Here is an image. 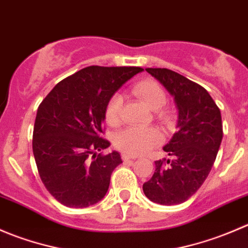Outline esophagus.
Listing matches in <instances>:
<instances>
[{
  "label": "esophagus",
  "mask_w": 248,
  "mask_h": 248,
  "mask_svg": "<svg viewBox=\"0 0 248 248\" xmlns=\"http://www.w3.org/2000/svg\"><path fill=\"white\" fill-rule=\"evenodd\" d=\"M122 159H124V162H129V163H133L134 159H136V157H132V156H128V155L124 154V155H122Z\"/></svg>",
  "instance_id": "34e87169"
}]
</instances>
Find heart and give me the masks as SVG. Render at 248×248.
I'll return each instance as SVG.
<instances>
[{
    "label": "heart",
    "instance_id": "b5f03b06",
    "mask_svg": "<svg viewBox=\"0 0 248 248\" xmlns=\"http://www.w3.org/2000/svg\"><path fill=\"white\" fill-rule=\"evenodd\" d=\"M132 92L144 102L150 109L155 110L156 117L163 124H170L172 112L169 108H166L167 96L161 85L152 79H145L137 82L132 87ZM124 106V98L121 94L115 93L109 98L107 103L104 117L109 126L116 127L121 122V110ZM162 134L158 129L154 127H128L119 132L115 137V145L117 149L131 156H141L151 151L155 146L161 144Z\"/></svg>",
    "mask_w": 248,
    "mask_h": 248
}]
</instances>
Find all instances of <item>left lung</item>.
<instances>
[{
    "instance_id": "left-lung-1",
    "label": "left lung",
    "mask_w": 248,
    "mask_h": 248,
    "mask_svg": "<svg viewBox=\"0 0 248 248\" xmlns=\"http://www.w3.org/2000/svg\"><path fill=\"white\" fill-rule=\"evenodd\" d=\"M146 72L174 96L179 131L163 147L172 159L155 162L156 169L142 191L157 204H181L201 188L214 166L223 137L221 111L209 92L186 77L167 68Z\"/></svg>"
}]
</instances>
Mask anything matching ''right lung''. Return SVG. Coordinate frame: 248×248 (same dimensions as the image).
I'll list each match as a JSON object with an SVG mask.
<instances>
[{"instance_id":"right-lung-1","label":"right lung","mask_w":248,"mask_h":248,"mask_svg":"<svg viewBox=\"0 0 248 248\" xmlns=\"http://www.w3.org/2000/svg\"><path fill=\"white\" fill-rule=\"evenodd\" d=\"M140 67L90 66L61 80L37 110L32 149L42 182L68 207H87L104 198L110 176L122 163L103 138L109 98Z\"/></svg>"}]
</instances>
